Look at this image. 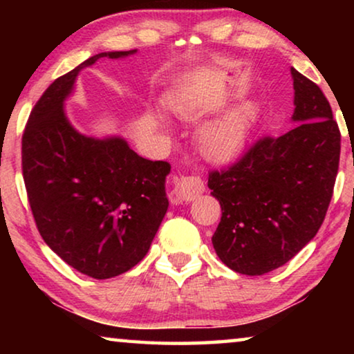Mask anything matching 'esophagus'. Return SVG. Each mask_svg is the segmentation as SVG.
<instances>
[{
	"label": "esophagus",
	"mask_w": 354,
	"mask_h": 354,
	"mask_svg": "<svg viewBox=\"0 0 354 354\" xmlns=\"http://www.w3.org/2000/svg\"><path fill=\"white\" fill-rule=\"evenodd\" d=\"M177 192L183 201H193L205 192V182L196 176L180 177L177 182Z\"/></svg>",
	"instance_id": "obj_1"
}]
</instances>
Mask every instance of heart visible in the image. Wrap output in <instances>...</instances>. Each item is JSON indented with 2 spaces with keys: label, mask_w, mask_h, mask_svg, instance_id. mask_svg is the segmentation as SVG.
I'll use <instances>...</instances> for the list:
<instances>
[{
  "label": "heart",
  "mask_w": 354,
  "mask_h": 354,
  "mask_svg": "<svg viewBox=\"0 0 354 354\" xmlns=\"http://www.w3.org/2000/svg\"><path fill=\"white\" fill-rule=\"evenodd\" d=\"M172 113L180 119L195 120L201 115L200 106L185 96H176L169 101ZM258 106L246 101L227 113L224 118L205 125L198 135L203 154L212 161H229L245 148L251 130L258 120Z\"/></svg>",
  "instance_id": "obj_1"
}]
</instances>
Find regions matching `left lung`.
I'll return each mask as SVG.
<instances>
[{
	"mask_svg": "<svg viewBox=\"0 0 354 354\" xmlns=\"http://www.w3.org/2000/svg\"><path fill=\"white\" fill-rule=\"evenodd\" d=\"M297 125L263 137L207 187L222 207L212 245L227 268L263 275L288 263L321 229L340 161V130L319 86L292 67Z\"/></svg>",
	"mask_w": 354,
	"mask_h": 354,
	"instance_id": "obj_1",
	"label": "left lung"
}]
</instances>
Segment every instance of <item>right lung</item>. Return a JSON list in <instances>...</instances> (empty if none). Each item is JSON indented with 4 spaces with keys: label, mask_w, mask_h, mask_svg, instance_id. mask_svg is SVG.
I'll use <instances>...</instances> for the list:
<instances>
[{
    "label": "right lung",
    "mask_w": 354,
    "mask_h": 354,
    "mask_svg": "<svg viewBox=\"0 0 354 354\" xmlns=\"http://www.w3.org/2000/svg\"><path fill=\"white\" fill-rule=\"evenodd\" d=\"M100 53L56 79L32 109L22 137V174L33 219L62 261L93 279L127 272L148 253L166 216L171 164L138 156L120 137L77 132L64 113L79 72Z\"/></svg>",
    "instance_id": "add662e5"
}]
</instances>
